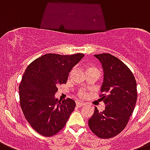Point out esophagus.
<instances>
[{
  "instance_id": "esophagus-1",
  "label": "esophagus",
  "mask_w": 150,
  "mask_h": 150,
  "mask_svg": "<svg viewBox=\"0 0 150 150\" xmlns=\"http://www.w3.org/2000/svg\"><path fill=\"white\" fill-rule=\"evenodd\" d=\"M85 103H82V102H76V106L79 107V108H81V107L84 106L85 105Z\"/></svg>"
}]
</instances>
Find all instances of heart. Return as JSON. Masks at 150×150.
<instances>
[{
    "label": "heart",
    "mask_w": 150,
    "mask_h": 150,
    "mask_svg": "<svg viewBox=\"0 0 150 150\" xmlns=\"http://www.w3.org/2000/svg\"><path fill=\"white\" fill-rule=\"evenodd\" d=\"M94 69V68L89 67L88 69H88ZM71 73H70V75H71ZM78 95H79V96L80 97V98H86L87 94H86V92H85V91L80 90V91H79V93H78Z\"/></svg>",
    "instance_id": "b5f03b06"
}]
</instances>
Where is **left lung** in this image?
Wrapping results in <instances>:
<instances>
[{"instance_id":"left-lung-1","label":"left lung","mask_w":150,"mask_h":150,"mask_svg":"<svg viewBox=\"0 0 150 150\" xmlns=\"http://www.w3.org/2000/svg\"><path fill=\"white\" fill-rule=\"evenodd\" d=\"M104 70L100 97L105 104L102 112L94 108L88 120L91 130L102 139L114 137L126 127L137 99V81L130 69L109 53L94 55Z\"/></svg>"}]
</instances>
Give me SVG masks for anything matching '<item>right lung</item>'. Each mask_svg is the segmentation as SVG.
Wrapping results in <instances>:
<instances>
[{
	"label": "right lung",
	"mask_w": 150,
	"mask_h": 150,
	"mask_svg": "<svg viewBox=\"0 0 150 150\" xmlns=\"http://www.w3.org/2000/svg\"><path fill=\"white\" fill-rule=\"evenodd\" d=\"M83 57V53L46 54L25 70L19 86L20 104L26 120L40 135L52 137L59 133L75 109V100L67 98L60 101L55 94Z\"/></svg>",
	"instance_id": "obj_1"
}]
</instances>
